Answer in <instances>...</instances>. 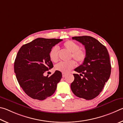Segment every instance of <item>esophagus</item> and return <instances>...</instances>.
I'll list each match as a JSON object with an SVG mask.
<instances>
[{
    "instance_id": "34e87169",
    "label": "esophagus",
    "mask_w": 123,
    "mask_h": 123,
    "mask_svg": "<svg viewBox=\"0 0 123 123\" xmlns=\"http://www.w3.org/2000/svg\"><path fill=\"white\" fill-rule=\"evenodd\" d=\"M66 76V74H64V73H63V74H62V77H63V78H64V77H65Z\"/></svg>"
}]
</instances>
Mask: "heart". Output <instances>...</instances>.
<instances>
[{
  "instance_id": "obj_1",
  "label": "heart",
  "mask_w": 123,
  "mask_h": 123,
  "mask_svg": "<svg viewBox=\"0 0 123 123\" xmlns=\"http://www.w3.org/2000/svg\"><path fill=\"white\" fill-rule=\"evenodd\" d=\"M63 46L68 51L71 53V58L74 59L79 64H82L85 61L86 57V52L82 49H79V45L72 40H68L64 43ZM49 59L52 62L56 63L59 59L58 47L55 46L52 47L49 53ZM76 65L74 60H71L68 62H60L55 66V70L64 74H67L73 69Z\"/></svg>"
}]
</instances>
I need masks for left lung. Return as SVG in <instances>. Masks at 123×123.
<instances>
[{
	"label": "left lung",
	"mask_w": 123,
	"mask_h": 123,
	"mask_svg": "<svg viewBox=\"0 0 123 123\" xmlns=\"http://www.w3.org/2000/svg\"><path fill=\"white\" fill-rule=\"evenodd\" d=\"M72 39L84 45L86 57L83 63L74 69L80 74H74V79L71 89L78 97L91 100L102 92L110 76L111 66L108 51L92 37H74Z\"/></svg>",
	"instance_id": "left-lung-1"
}]
</instances>
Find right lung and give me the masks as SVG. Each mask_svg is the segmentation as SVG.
I'll list each match as a JSON object with an SVG mask.
<instances>
[{"mask_svg": "<svg viewBox=\"0 0 123 123\" xmlns=\"http://www.w3.org/2000/svg\"><path fill=\"white\" fill-rule=\"evenodd\" d=\"M62 40L37 38L23 45L18 52L14 73L20 87L31 98L43 100L55 93L62 79L61 72L55 71L50 77L43 74L53 67L49 57L51 49Z\"/></svg>", "mask_w": 123, "mask_h": 123, "instance_id": "1", "label": "right lung"}]
</instances>
